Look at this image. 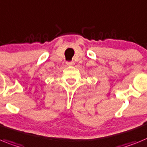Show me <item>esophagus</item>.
Masks as SVG:
<instances>
[{
	"label": "esophagus",
	"instance_id": "34e87169",
	"mask_svg": "<svg viewBox=\"0 0 147 147\" xmlns=\"http://www.w3.org/2000/svg\"><path fill=\"white\" fill-rule=\"evenodd\" d=\"M74 64H75V63L74 62H67L66 63V65H67V66H73Z\"/></svg>",
	"mask_w": 147,
	"mask_h": 147
}]
</instances>
